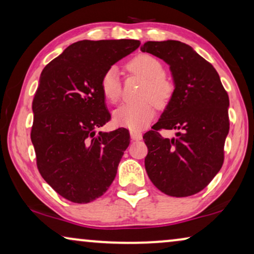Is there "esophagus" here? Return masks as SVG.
<instances>
[{
	"label": "esophagus",
	"instance_id": "34e87169",
	"mask_svg": "<svg viewBox=\"0 0 254 254\" xmlns=\"http://www.w3.org/2000/svg\"><path fill=\"white\" fill-rule=\"evenodd\" d=\"M130 137L135 141H138L142 138V133L140 130H135V129H130Z\"/></svg>",
	"mask_w": 254,
	"mask_h": 254
}]
</instances>
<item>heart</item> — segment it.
<instances>
[{
  "label": "heart",
  "instance_id": "b5f03b06",
  "mask_svg": "<svg viewBox=\"0 0 254 254\" xmlns=\"http://www.w3.org/2000/svg\"><path fill=\"white\" fill-rule=\"evenodd\" d=\"M128 70L144 79V84L138 93L137 103L125 104L114 111L113 120L118 126L140 129L152 119L155 103L163 106L169 102L173 92V84L164 75L162 62L148 54H140L131 59L127 64ZM100 90L107 102L116 104L120 98L121 84L117 67H111L104 72L100 79Z\"/></svg>",
  "mask_w": 254,
  "mask_h": 254
}]
</instances>
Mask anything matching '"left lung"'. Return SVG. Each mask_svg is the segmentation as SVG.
<instances>
[{
    "label": "left lung",
    "mask_w": 254,
    "mask_h": 254,
    "mask_svg": "<svg viewBox=\"0 0 254 254\" xmlns=\"http://www.w3.org/2000/svg\"><path fill=\"white\" fill-rule=\"evenodd\" d=\"M141 51L166 62L175 83L164 112L152 130L143 135L148 147L145 171L166 195H193L213 180L223 164L229 96L215 68L189 45L147 41ZM159 129L179 133L165 139Z\"/></svg>",
    "instance_id": "left-lung-1"
}]
</instances>
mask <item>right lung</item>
Instances as JSON below:
<instances>
[{"label":"right lung","instance_id":"add662e5","mask_svg":"<svg viewBox=\"0 0 254 254\" xmlns=\"http://www.w3.org/2000/svg\"><path fill=\"white\" fill-rule=\"evenodd\" d=\"M140 41L81 40L41 71L31 130L37 166L55 192L75 203L102 196L116 178L130 136L126 128L99 131L111 119L100 79Z\"/></svg>","mask_w":254,"mask_h":254}]
</instances>
